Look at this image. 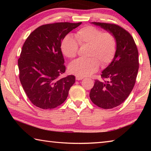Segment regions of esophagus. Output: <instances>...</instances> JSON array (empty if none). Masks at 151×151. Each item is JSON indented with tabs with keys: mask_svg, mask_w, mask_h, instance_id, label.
Segmentation results:
<instances>
[{
	"mask_svg": "<svg viewBox=\"0 0 151 151\" xmlns=\"http://www.w3.org/2000/svg\"><path fill=\"white\" fill-rule=\"evenodd\" d=\"M83 78H84V77H81V76H76V79L77 81H81V80H83Z\"/></svg>",
	"mask_w": 151,
	"mask_h": 151,
	"instance_id": "34e87169",
	"label": "esophagus"
}]
</instances>
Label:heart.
Instances as JSON below:
<instances>
[{"label":"heart","mask_w":151,"mask_h":151,"mask_svg":"<svg viewBox=\"0 0 151 151\" xmlns=\"http://www.w3.org/2000/svg\"><path fill=\"white\" fill-rule=\"evenodd\" d=\"M75 38L69 35L61 42L60 48L65 57L73 58L77 55L78 45L89 46L87 59L78 58L68 66L70 73L85 77L93 75L99 69V65L105 66L113 59L116 52V40L111 32H103L92 26L82 28L75 34Z\"/></svg>","instance_id":"b5f03b06"}]
</instances>
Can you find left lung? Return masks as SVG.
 <instances>
[{
  "label": "left lung",
  "mask_w": 151,
  "mask_h": 151,
  "mask_svg": "<svg viewBox=\"0 0 151 151\" xmlns=\"http://www.w3.org/2000/svg\"><path fill=\"white\" fill-rule=\"evenodd\" d=\"M92 24L112 33L116 40L115 55L101 75L102 78L109 81H94L89 94L96 106L112 109L123 103L134 87L139 70V52L131 34L119 25L96 22Z\"/></svg>",
  "instance_id": "1"
}]
</instances>
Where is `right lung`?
I'll list each match as a JSON object with an SVG mask.
<instances>
[{
    "label": "right lung",
    "instance_id": "add662e5",
    "mask_svg": "<svg viewBox=\"0 0 151 151\" xmlns=\"http://www.w3.org/2000/svg\"><path fill=\"white\" fill-rule=\"evenodd\" d=\"M81 23L42 25L24 42L18 60L19 78L28 98L36 106L54 109L67 98L75 76L59 78L66 70L60 45L64 37Z\"/></svg>",
    "mask_w": 151,
    "mask_h": 151
}]
</instances>
